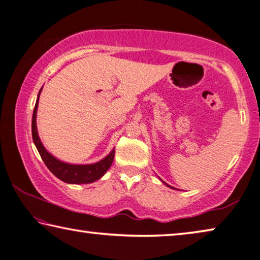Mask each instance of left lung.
Returning <instances> with one entry per match:
<instances>
[{
	"mask_svg": "<svg viewBox=\"0 0 260 260\" xmlns=\"http://www.w3.org/2000/svg\"><path fill=\"white\" fill-rule=\"evenodd\" d=\"M166 186H167V187H171V186H169V184H167V183H166Z\"/></svg>",
	"mask_w": 260,
	"mask_h": 260,
	"instance_id": "left-lung-1",
	"label": "left lung"
}]
</instances>
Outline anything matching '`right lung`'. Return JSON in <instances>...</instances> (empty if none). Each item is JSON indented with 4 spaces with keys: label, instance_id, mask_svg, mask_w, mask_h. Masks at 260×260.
<instances>
[{
    "label": "right lung",
    "instance_id": "add662e5",
    "mask_svg": "<svg viewBox=\"0 0 260 260\" xmlns=\"http://www.w3.org/2000/svg\"><path fill=\"white\" fill-rule=\"evenodd\" d=\"M42 88L39 91L37 103H35V108L33 111L32 117V136H33V142L37 147L39 153L42 158V160L45 161L46 166L49 169L50 172L58 178L61 181L67 183H74V184H82V183H91L96 181L103 177L105 172L110 169L113 157H114V150H112L109 155L103 158L102 160L94 164H88V165H74V164H68V162L60 161L55 158L51 153L46 150V148L43 147L42 142L40 141L37 129V111H38V104H39V98H40Z\"/></svg>",
    "mask_w": 260,
    "mask_h": 260
}]
</instances>
